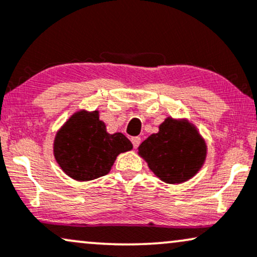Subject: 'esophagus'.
<instances>
[{
  "label": "esophagus",
  "mask_w": 257,
  "mask_h": 257,
  "mask_svg": "<svg viewBox=\"0 0 257 257\" xmlns=\"http://www.w3.org/2000/svg\"><path fill=\"white\" fill-rule=\"evenodd\" d=\"M132 142H133V146L135 148H138L140 146L141 144V138L140 137H135V138H132Z\"/></svg>",
  "instance_id": "esophagus-1"
}]
</instances>
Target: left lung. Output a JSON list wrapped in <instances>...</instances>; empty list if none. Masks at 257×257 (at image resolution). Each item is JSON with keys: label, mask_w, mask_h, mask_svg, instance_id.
Segmentation results:
<instances>
[{"label": "left lung", "mask_w": 257, "mask_h": 257, "mask_svg": "<svg viewBox=\"0 0 257 257\" xmlns=\"http://www.w3.org/2000/svg\"><path fill=\"white\" fill-rule=\"evenodd\" d=\"M157 177L166 183H182L199 171L206 157L205 142L188 122L168 118L159 133L151 135L139 147Z\"/></svg>", "instance_id": "8db88e82"}]
</instances>
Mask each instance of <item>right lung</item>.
Returning a JSON list of instances; mask_svg holds the SVG:
<instances>
[{
	"label": "right lung",
	"instance_id": "add662e5",
	"mask_svg": "<svg viewBox=\"0 0 257 257\" xmlns=\"http://www.w3.org/2000/svg\"><path fill=\"white\" fill-rule=\"evenodd\" d=\"M132 148L123 134L106 133L97 111H80L57 133L54 154L68 176L76 181H92L109 174L116 157Z\"/></svg>",
	"mask_w": 257,
	"mask_h": 257
}]
</instances>
